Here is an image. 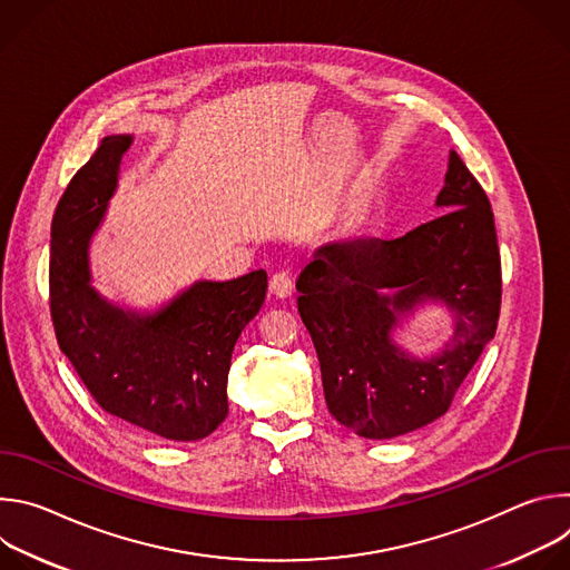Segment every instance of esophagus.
Here are the masks:
<instances>
[{"instance_id":"obj_1","label":"esophagus","mask_w":570,"mask_h":570,"mask_svg":"<svg viewBox=\"0 0 570 570\" xmlns=\"http://www.w3.org/2000/svg\"><path fill=\"white\" fill-rule=\"evenodd\" d=\"M271 293L275 297H291L293 295V277L288 271H279V273H273L271 275V284H268Z\"/></svg>"}]
</instances>
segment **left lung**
Segmentation results:
<instances>
[{"instance_id": "8db88e82", "label": "left lung", "mask_w": 570, "mask_h": 570, "mask_svg": "<svg viewBox=\"0 0 570 570\" xmlns=\"http://www.w3.org/2000/svg\"><path fill=\"white\" fill-rule=\"evenodd\" d=\"M435 205L442 214L399 238L327 243L297 277V311L317 352L330 413L367 440L442 417L497 334L501 253L494 212L455 150ZM444 303L454 336L431 360L392 341L401 314Z\"/></svg>"}]
</instances>
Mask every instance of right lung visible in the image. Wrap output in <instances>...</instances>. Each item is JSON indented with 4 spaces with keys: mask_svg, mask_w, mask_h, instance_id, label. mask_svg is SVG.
<instances>
[{
    "mask_svg": "<svg viewBox=\"0 0 570 570\" xmlns=\"http://www.w3.org/2000/svg\"><path fill=\"white\" fill-rule=\"evenodd\" d=\"M130 135L104 137L51 223L49 306L60 352L101 409L148 435L203 440L227 417L234 345L259 313L268 275L196 282L153 313L121 308L90 279V238L117 189Z\"/></svg>",
    "mask_w": 570,
    "mask_h": 570,
    "instance_id": "obj_1",
    "label": "right lung"
}]
</instances>
